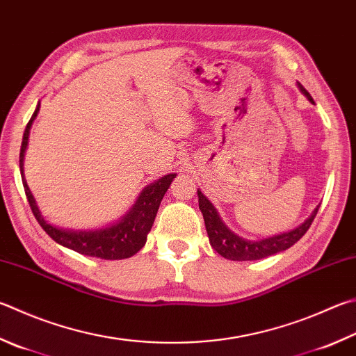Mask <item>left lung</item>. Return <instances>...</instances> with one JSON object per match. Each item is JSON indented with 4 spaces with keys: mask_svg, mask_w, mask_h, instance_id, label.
<instances>
[{
    "mask_svg": "<svg viewBox=\"0 0 356 356\" xmlns=\"http://www.w3.org/2000/svg\"><path fill=\"white\" fill-rule=\"evenodd\" d=\"M300 92L307 96V98L313 102V98L309 93L303 88L302 83H299ZM199 197V209L202 211L204 221H205V229L207 234H209V240L211 248L215 249L219 255H222L227 260L234 261H250V260H260V258H266L269 255H274L277 252L286 250L291 245L296 244L300 238L307 234V230L312 225L313 219L318 215L319 207L313 211V215L309 216L305 222L299 227L288 232V234L275 235L266 238V240L260 241H249L244 240V238L235 235L234 232H230L225 224L221 221L218 211L213 204L207 199L202 193L197 191Z\"/></svg>",
    "mask_w": 356,
    "mask_h": 356,
    "instance_id": "obj_1",
    "label": "left lung"
}]
</instances>
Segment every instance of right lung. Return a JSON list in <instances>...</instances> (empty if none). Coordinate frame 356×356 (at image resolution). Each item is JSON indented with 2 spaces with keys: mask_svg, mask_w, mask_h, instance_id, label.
Here are the masks:
<instances>
[{
  "mask_svg": "<svg viewBox=\"0 0 356 356\" xmlns=\"http://www.w3.org/2000/svg\"><path fill=\"white\" fill-rule=\"evenodd\" d=\"M38 107L35 108L34 115L31 116V120L23 134L22 149H20L22 174H23L24 151H26V146H28L29 129L32 126V121L35 120V116L38 113ZM174 177H176V174H168V176L156 180V182L151 185H147L143 190V193L140 195V197L137 199V202H135V205L132 207V210L129 211L118 224L112 225V227H106L101 230H88V232L87 230L83 232L63 230L48 224L43 219L42 213L38 211V207L35 205L34 196L31 195V190L28 184H26L24 176H22V180H23L24 193H26V197H28L32 213H34L38 224L42 225V229L47 232V234L53 238L56 243L65 245L68 249L79 252L82 255L98 257V258H104V260H122V258H129L135 255L145 245L146 236L152 227L154 219H156L161 199H163L166 190L170 188Z\"/></svg>",
  "mask_w": 356,
  "mask_h": 356,
  "instance_id": "obj_1",
  "label": "right lung"
}]
</instances>
